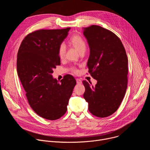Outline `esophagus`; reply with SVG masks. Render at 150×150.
<instances>
[{
	"instance_id": "obj_1",
	"label": "esophagus",
	"mask_w": 150,
	"mask_h": 150,
	"mask_svg": "<svg viewBox=\"0 0 150 150\" xmlns=\"http://www.w3.org/2000/svg\"><path fill=\"white\" fill-rule=\"evenodd\" d=\"M76 83H77V84H80V83H82V81H81V80L80 79L77 78V79H76Z\"/></svg>"
}]
</instances>
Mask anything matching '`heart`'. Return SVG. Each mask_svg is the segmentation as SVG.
Listing matches in <instances>:
<instances>
[{
  "label": "heart",
  "instance_id": "b5f03b06",
  "mask_svg": "<svg viewBox=\"0 0 150 150\" xmlns=\"http://www.w3.org/2000/svg\"><path fill=\"white\" fill-rule=\"evenodd\" d=\"M71 43L78 50L79 53L82 52H85L86 50V43H85L83 39L78 35H74L71 37L70 39ZM67 50L66 45L64 42H62L60 44L58 48V54L60 59H63L65 56ZM74 72H76V69H74Z\"/></svg>",
  "mask_w": 150,
  "mask_h": 150
}]
</instances>
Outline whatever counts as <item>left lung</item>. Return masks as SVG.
Listing matches in <instances>:
<instances>
[{"mask_svg":"<svg viewBox=\"0 0 150 150\" xmlns=\"http://www.w3.org/2000/svg\"><path fill=\"white\" fill-rule=\"evenodd\" d=\"M83 34L90 47L88 71L97 81L93 85L83 81V98L93 115L105 117L119 108L127 84V57L119 38L100 26L83 28Z\"/></svg>","mask_w":150,"mask_h":150,"instance_id":"8db88e82","label":"left lung"}]
</instances>
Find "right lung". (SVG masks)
Returning <instances> with one entry per match:
<instances>
[{"instance_id": "obj_1", "label": "right lung", "mask_w": 150, "mask_h": 150, "mask_svg": "<svg viewBox=\"0 0 150 150\" xmlns=\"http://www.w3.org/2000/svg\"><path fill=\"white\" fill-rule=\"evenodd\" d=\"M70 29L31 33L23 40L18 52L17 72L28 103L38 116L50 120L66 113L76 83L70 75L64 76L60 83L52 76L56 66L60 64L59 46Z\"/></svg>"}]
</instances>
